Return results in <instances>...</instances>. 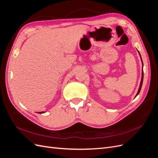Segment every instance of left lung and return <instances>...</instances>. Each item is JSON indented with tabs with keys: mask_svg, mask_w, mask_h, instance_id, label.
Masks as SVG:
<instances>
[{
	"mask_svg": "<svg viewBox=\"0 0 158 158\" xmlns=\"http://www.w3.org/2000/svg\"><path fill=\"white\" fill-rule=\"evenodd\" d=\"M140 54V53H139ZM140 57H141V56H140ZM142 60V59H141ZM143 64V63H142ZM143 78H144V73H143V70H142V79H141V82H140V87H139V89H138V93H137V94H136V95L135 97H136L137 95H138V94L140 93V89H141V88H142V82H143Z\"/></svg>",
	"mask_w": 158,
	"mask_h": 158,
	"instance_id": "left-lung-1",
	"label": "left lung"
}]
</instances>
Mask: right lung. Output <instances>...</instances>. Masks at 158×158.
Wrapping results in <instances>:
<instances>
[{"label": "right lung", "mask_w": 158, "mask_h": 158, "mask_svg": "<svg viewBox=\"0 0 158 158\" xmlns=\"http://www.w3.org/2000/svg\"><path fill=\"white\" fill-rule=\"evenodd\" d=\"M44 113V112H39V113Z\"/></svg>", "instance_id": "obj_1"}]
</instances>
